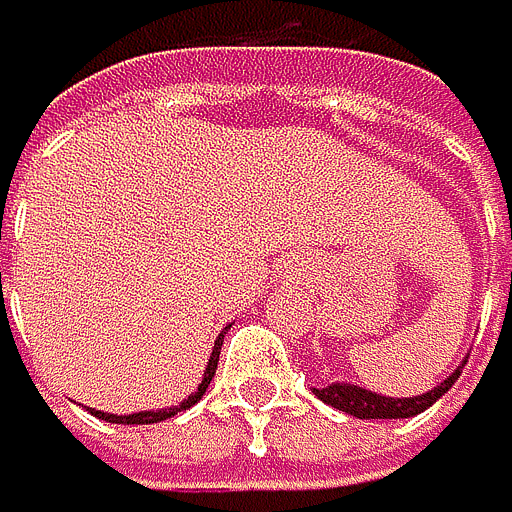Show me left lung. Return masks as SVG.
Segmentation results:
<instances>
[{"mask_svg":"<svg viewBox=\"0 0 512 512\" xmlns=\"http://www.w3.org/2000/svg\"><path fill=\"white\" fill-rule=\"evenodd\" d=\"M456 379H459V369L452 376H446L436 389H430L427 395H417V398H385V395L360 389V385H344V382H331L325 389H315V395L325 401V405L344 411V414H353L360 420H398V417H414L420 411H427L433 401H440L452 389Z\"/></svg>","mask_w":512,"mask_h":512,"instance_id":"8db88e82","label":"left lung"}]
</instances>
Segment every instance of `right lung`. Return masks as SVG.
<instances>
[{
    "label": "right lung",
    "instance_id": "add662e5",
    "mask_svg": "<svg viewBox=\"0 0 512 512\" xmlns=\"http://www.w3.org/2000/svg\"><path fill=\"white\" fill-rule=\"evenodd\" d=\"M219 347H222V334H219V341H216V347H213V357H210V366L203 369V382L197 385V392L194 395H187L178 408H165V411H139V414H123V417H117V414H101V411H95L101 420H117V424H159V420H165V417H175L178 411H187L191 405H197L200 401V395L206 392V385H210V379L216 376V363H219Z\"/></svg>",
    "mask_w": 512,
    "mask_h": 512
}]
</instances>
